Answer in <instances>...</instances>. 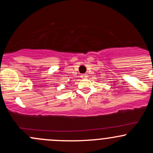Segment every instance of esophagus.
Listing matches in <instances>:
<instances>
[{
    "label": "esophagus",
    "instance_id": "34e87169",
    "mask_svg": "<svg viewBox=\"0 0 153 153\" xmlns=\"http://www.w3.org/2000/svg\"><path fill=\"white\" fill-rule=\"evenodd\" d=\"M87 75H86V74H84V75H82V78H87Z\"/></svg>",
    "mask_w": 153,
    "mask_h": 153
}]
</instances>
